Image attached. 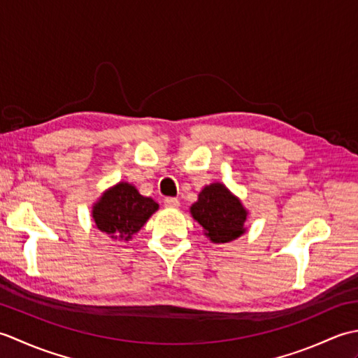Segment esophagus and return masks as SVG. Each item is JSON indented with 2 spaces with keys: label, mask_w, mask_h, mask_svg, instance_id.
<instances>
[{
  "label": "esophagus",
  "mask_w": 358,
  "mask_h": 358,
  "mask_svg": "<svg viewBox=\"0 0 358 358\" xmlns=\"http://www.w3.org/2000/svg\"><path fill=\"white\" fill-rule=\"evenodd\" d=\"M164 206L169 208V209H177L180 206V200L175 199V196H166Z\"/></svg>",
  "instance_id": "esophagus-1"
}]
</instances>
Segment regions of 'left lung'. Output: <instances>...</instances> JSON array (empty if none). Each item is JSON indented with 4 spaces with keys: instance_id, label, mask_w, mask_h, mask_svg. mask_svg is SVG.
<instances>
[{
    "instance_id": "8db88e82",
    "label": "left lung",
    "mask_w": 358,
    "mask_h": 358,
    "mask_svg": "<svg viewBox=\"0 0 358 358\" xmlns=\"http://www.w3.org/2000/svg\"><path fill=\"white\" fill-rule=\"evenodd\" d=\"M192 217L214 243H227L245 232L246 210L226 186L214 183L203 189L199 201L192 204Z\"/></svg>"
}]
</instances>
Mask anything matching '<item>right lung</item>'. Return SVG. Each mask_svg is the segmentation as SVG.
Listing matches in <instances>:
<instances>
[{
	"label": "right lung",
	"mask_w": 358,
	"mask_h": 358,
	"mask_svg": "<svg viewBox=\"0 0 358 358\" xmlns=\"http://www.w3.org/2000/svg\"><path fill=\"white\" fill-rule=\"evenodd\" d=\"M158 204L143 196L129 183H120L106 192L94 206V220L101 232L112 238L129 240L138 232Z\"/></svg>",
	"instance_id": "right-lung-1"
}]
</instances>
